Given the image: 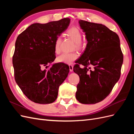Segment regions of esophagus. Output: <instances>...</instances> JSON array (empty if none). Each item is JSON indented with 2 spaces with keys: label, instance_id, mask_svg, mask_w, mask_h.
Instances as JSON below:
<instances>
[{
  "label": "esophagus",
  "instance_id": "esophagus-1",
  "mask_svg": "<svg viewBox=\"0 0 134 134\" xmlns=\"http://www.w3.org/2000/svg\"><path fill=\"white\" fill-rule=\"evenodd\" d=\"M69 70L71 72L73 71V66L72 65H69Z\"/></svg>",
  "mask_w": 134,
  "mask_h": 134
}]
</instances>
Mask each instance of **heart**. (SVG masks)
<instances>
[{"label":"heart","instance_id":"b5f03b06","mask_svg":"<svg viewBox=\"0 0 134 134\" xmlns=\"http://www.w3.org/2000/svg\"><path fill=\"white\" fill-rule=\"evenodd\" d=\"M66 35L70 38L75 43V47L76 50H82L84 49V44L82 42V32L76 27H71L66 32ZM62 43V38L58 37L55 40L54 44V51L56 54L60 52V44ZM78 57V55L76 52L72 53H64L58 56V62L65 64H71Z\"/></svg>","mask_w":134,"mask_h":134}]
</instances>
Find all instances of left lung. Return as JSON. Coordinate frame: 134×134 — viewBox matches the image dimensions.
Listing matches in <instances>:
<instances>
[{
	"instance_id": "left-lung-1",
	"label": "left lung",
	"mask_w": 134,
	"mask_h": 134,
	"mask_svg": "<svg viewBox=\"0 0 134 134\" xmlns=\"http://www.w3.org/2000/svg\"><path fill=\"white\" fill-rule=\"evenodd\" d=\"M79 23L87 44L73 68L80 78L76 99L83 104H95L106 98L119 80L123 54L115 32L102 24L83 20Z\"/></svg>"
}]
</instances>
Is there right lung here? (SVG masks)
I'll return each mask as SVG.
<instances>
[{"instance_id": "add662e5", "label": "right lung", "mask_w": 134, "mask_h": 134, "mask_svg": "<svg viewBox=\"0 0 134 134\" xmlns=\"http://www.w3.org/2000/svg\"><path fill=\"white\" fill-rule=\"evenodd\" d=\"M70 22V18H65L44 24H32L16 40L13 56L15 80L32 102H54L59 86L68 76L69 67L65 63L52 64L48 70L44 68L55 60V40L67 29Z\"/></svg>"}]
</instances>
